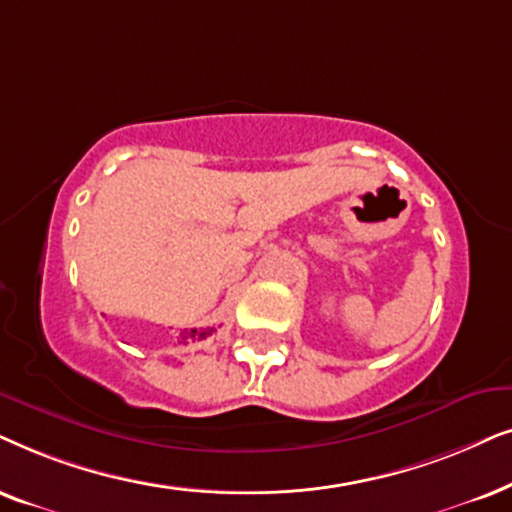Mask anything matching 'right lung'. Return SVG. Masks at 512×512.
<instances>
[{
	"label": "right lung",
	"instance_id": "obj_1",
	"mask_svg": "<svg viewBox=\"0 0 512 512\" xmlns=\"http://www.w3.org/2000/svg\"><path fill=\"white\" fill-rule=\"evenodd\" d=\"M213 332H215V327H206V330H189L182 335V342H189V339H192V342H199V339H206L213 335Z\"/></svg>",
	"mask_w": 512,
	"mask_h": 512
}]
</instances>
